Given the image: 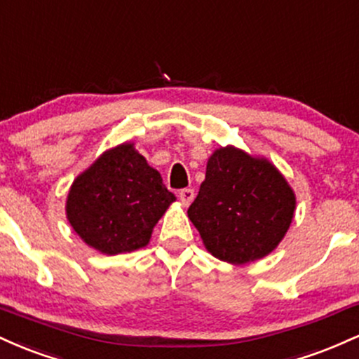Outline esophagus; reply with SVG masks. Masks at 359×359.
Returning a JSON list of instances; mask_svg holds the SVG:
<instances>
[{
	"label": "esophagus",
	"instance_id": "1",
	"mask_svg": "<svg viewBox=\"0 0 359 359\" xmlns=\"http://www.w3.org/2000/svg\"><path fill=\"white\" fill-rule=\"evenodd\" d=\"M179 199L184 205L191 204L194 201V191H192V189H182V191H179Z\"/></svg>",
	"mask_w": 359,
	"mask_h": 359
}]
</instances>
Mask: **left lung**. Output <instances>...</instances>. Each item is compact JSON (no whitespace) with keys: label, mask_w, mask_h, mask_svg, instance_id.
<instances>
[{"label":"left lung","mask_w":359,"mask_h":359,"mask_svg":"<svg viewBox=\"0 0 359 359\" xmlns=\"http://www.w3.org/2000/svg\"><path fill=\"white\" fill-rule=\"evenodd\" d=\"M294 209V192L269 160L226 147L209 158L187 214L214 257L241 265L277 248Z\"/></svg>","instance_id":"left-lung-1"}]
</instances>
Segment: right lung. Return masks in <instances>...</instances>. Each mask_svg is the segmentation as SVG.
<instances>
[{
    "mask_svg": "<svg viewBox=\"0 0 359 359\" xmlns=\"http://www.w3.org/2000/svg\"><path fill=\"white\" fill-rule=\"evenodd\" d=\"M174 201L162 175L126 143L102 154L74 180L67 217L93 248L106 255L128 253L150 241L156 221Z\"/></svg>",
    "mask_w": 359,
    "mask_h": 359,
    "instance_id": "1",
    "label": "right lung"
}]
</instances>
